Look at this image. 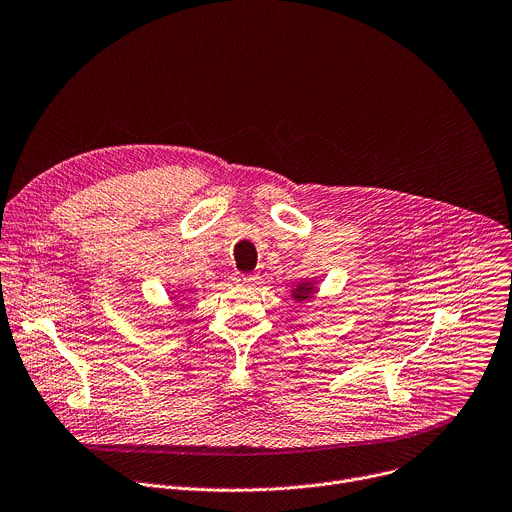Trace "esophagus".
Returning a JSON list of instances; mask_svg holds the SVG:
<instances>
[{
  "label": "esophagus",
  "instance_id": "1",
  "mask_svg": "<svg viewBox=\"0 0 512 512\" xmlns=\"http://www.w3.org/2000/svg\"><path fill=\"white\" fill-rule=\"evenodd\" d=\"M236 280L240 282V285L250 287V285H254V282H256V274H238Z\"/></svg>",
  "mask_w": 512,
  "mask_h": 512
}]
</instances>
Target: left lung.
<instances>
[{
    "mask_svg": "<svg viewBox=\"0 0 512 512\" xmlns=\"http://www.w3.org/2000/svg\"><path fill=\"white\" fill-rule=\"evenodd\" d=\"M317 282H313V280H303L299 287H295L291 293H293V299L297 301V303H303V301H307L315 291H317Z\"/></svg>",
    "mask_w": 512,
    "mask_h": 512,
    "instance_id": "1",
    "label": "left lung"
}]
</instances>
